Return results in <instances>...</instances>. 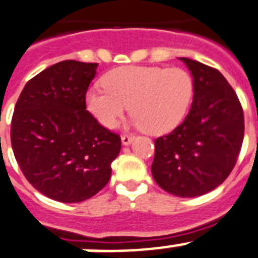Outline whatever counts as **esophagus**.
I'll return each instance as SVG.
<instances>
[{
	"instance_id": "1",
	"label": "esophagus",
	"mask_w": 258,
	"mask_h": 258,
	"mask_svg": "<svg viewBox=\"0 0 258 258\" xmlns=\"http://www.w3.org/2000/svg\"><path fill=\"white\" fill-rule=\"evenodd\" d=\"M122 144L123 145H130L134 140H135V136L132 135H122Z\"/></svg>"
}]
</instances>
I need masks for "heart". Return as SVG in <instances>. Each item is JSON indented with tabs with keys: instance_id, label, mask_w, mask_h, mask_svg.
Returning <instances> with one entry per match:
<instances>
[{
	"instance_id": "b5f03b06",
	"label": "heart",
	"mask_w": 258,
	"mask_h": 258,
	"mask_svg": "<svg viewBox=\"0 0 258 258\" xmlns=\"http://www.w3.org/2000/svg\"><path fill=\"white\" fill-rule=\"evenodd\" d=\"M102 84L105 88L87 92L89 113L104 127L114 128L131 109L132 124L152 135L178 127L194 97V79L179 67H116L102 78Z\"/></svg>"
}]
</instances>
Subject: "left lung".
I'll return each mask as SVG.
<instances>
[{"mask_svg":"<svg viewBox=\"0 0 258 258\" xmlns=\"http://www.w3.org/2000/svg\"><path fill=\"white\" fill-rule=\"evenodd\" d=\"M194 101L185 119L154 140L152 175L162 189L196 197L222 184L236 163L244 138V115L236 93L218 70L189 58Z\"/></svg>","mask_w":258,"mask_h":258,"instance_id":"left-lung-1","label":"left lung"}]
</instances>
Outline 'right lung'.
<instances>
[{"instance_id":"obj_1","label":"right lung","mask_w":258,"mask_h":258,"mask_svg":"<svg viewBox=\"0 0 258 258\" xmlns=\"http://www.w3.org/2000/svg\"><path fill=\"white\" fill-rule=\"evenodd\" d=\"M98 63L62 61L24 86L11 120V147L33 187L61 203H80L107 184L119 135L87 111Z\"/></svg>"}]
</instances>
